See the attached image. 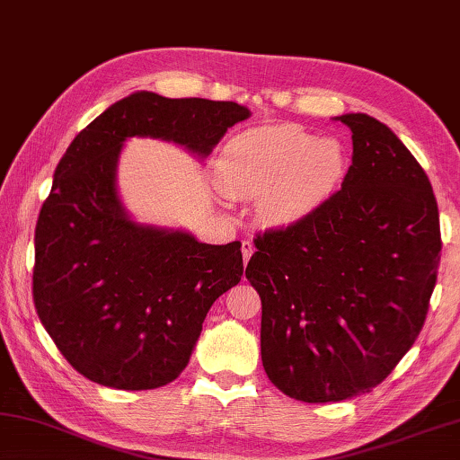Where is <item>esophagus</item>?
I'll use <instances>...</instances> for the list:
<instances>
[{
  "instance_id": "obj_1",
  "label": "esophagus",
  "mask_w": 460,
  "mask_h": 460,
  "mask_svg": "<svg viewBox=\"0 0 460 460\" xmlns=\"http://www.w3.org/2000/svg\"><path fill=\"white\" fill-rule=\"evenodd\" d=\"M241 253H243V261L247 263L249 257L253 255V243H252V241H241Z\"/></svg>"
}]
</instances>
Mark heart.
<instances>
[{
    "label": "heart",
    "mask_w": 460,
    "mask_h": 460,
    "mask_svg": "<svg viewBox=\"0 0 460 460\" xmlns=\"http://www.w3.org/2000/svg\"><path fill=\"white\" fill-rule=\"evenodd\" d=\"M344 148L315 138L296 124L255 128L233 137L221 150V185L231 197H263L259 211L270 223L310 215L344 174Z\"/></svg>",
    "instance_id": "heart-1"
}]
</instances>
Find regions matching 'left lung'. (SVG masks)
I'll return each instance as SVG.
<instances>
[{
  "label": "left lung",
  "mask_w": 460,
  "mask_h": 460,
  "mask_svg": "<svg viewBox=\"0 0 460 460\" xmlns=\"http://www.w3.org/2000/svg\"><path fill=\"white\" fill-rule=\"evenodd\" d=\"M341 189L288 227L259 231L245 275L261 297L267 378L302 402L370 392L427 320L440 263L430 181L386 124L344 114Z\"/></svg>",
  "instance_id": "left-lung-1"
}]
</instances>
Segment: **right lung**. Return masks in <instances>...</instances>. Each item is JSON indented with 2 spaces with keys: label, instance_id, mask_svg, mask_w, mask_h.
Returning a JSON list of instances; mask_svg holds the SVG:
<instances>
[{
  "label": "right lung",
  "instance_id": "right-lung-1",
  "mask_svg": "<svg viewBox=\"0 0 460 460\" xmlns=\"http://www.w3.org/2000/svg\"><path fill=\"white\" fill-rule=\"evenodd\" d=\"M249 111L237 102L137 92L72 140L36 223L31 294L49 338L88 380L150 390L179 378L213 302L243 275L241 243L207 245L140 227L114 172L122 140H174L207 156Z\"/></svg>",
  "mask_w": 460,
  "mask_h": 460
}]
</instances>
